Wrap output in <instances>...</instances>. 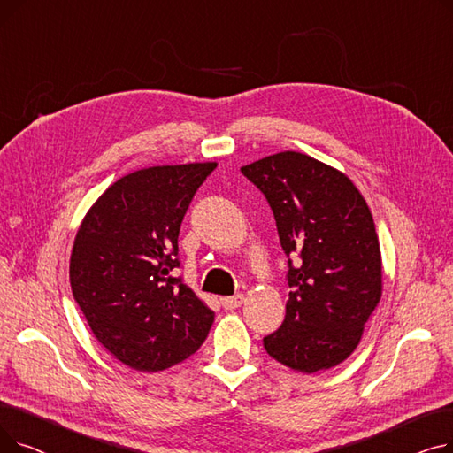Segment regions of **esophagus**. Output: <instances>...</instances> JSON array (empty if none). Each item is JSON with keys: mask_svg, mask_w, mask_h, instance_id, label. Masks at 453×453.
Listing matches in <instances>:
<instances>
[{"mask_svg": "<svg viewBox=\"0 0 453 453\" xmlns=\"http://www.w3.org/2000/svg\"><path fill=\"white\" fill-rule=\"evenodd\" d=\"M220 303H222V306L226 308V311H233V308L242 306L244 296L242 294H236V296H231V297H222Z\"/></svg>", "mask_w": 453, "mask_h": 453, "instance_id": "obj_1", "label": "esophagus"}]
</instances>
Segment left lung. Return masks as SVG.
Returning <instances> with one entry per match:
<instances>
[{
	"mask_svg": "<svg viewBox=\"0 0 453 453\" xmlns=\"http://www.w3.org/2000/svg\"><path fill=\"white\" fill-rule=\"evenodd\" d=\"M263 190L288 257L287 318L265 338L279 364L312 374L345 362L382 297V253L371 209L347 174L301 152L242 166Z\"/></svg>",
	"mask_w": 453,
	"mask_h": 453,
	"instance_id": "left-lung-1",
	"label": "left lung"
}]
</instances>
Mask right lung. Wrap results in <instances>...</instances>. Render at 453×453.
<instances>
[{"label":"right lung","mask_w":453,"mask_h":453,"mask_svg":"<svg viewBox=\"0 0 453 453\" xmlns=\"http://www.w3.org/2000/svg\"><path fill=\"white\" fill-rule=\"evenodd\" d=\"M217 163L159 165L111 183L77 231L71 292L97 342L141 372L169 369L205 342L214 312L174 277L180 226Z\"/></svg>","instance_id":"add662e5"}]
</instances>
